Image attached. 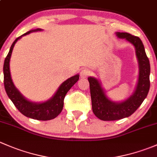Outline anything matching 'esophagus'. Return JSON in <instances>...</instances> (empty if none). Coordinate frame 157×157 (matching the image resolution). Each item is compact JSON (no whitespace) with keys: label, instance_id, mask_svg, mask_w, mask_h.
Listing matches in <instances>:
<instances>
[{"label":"esophagus","instance_id":"obj_1","mask_svg":"<svg viewBox=\"0 0 157 157\" xmlns=\"http://www.w3.org/2000/svg\"><path fill=\"white\" fill-rule=\"evenodd\" d=\"M90 74V71L87 69L82 70V71H80V77H81L82 78H86V77H87Z\"/></svg>","mask_w":157,"mask_h":157}]
</instances>
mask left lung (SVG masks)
Instances as JSON below:
<instances>
[{"label": "left lung", "instance_id": "1", "mask_svg": "<svg viewBox=\"0 0 157 157\" xmlns=\"http://www.w3.org/2000/svg\"><path fill=\"white\" fill-rule=\"evenodd\" d=\"M117 36L125 39L133 44L139 63V79L134 94L124 102L117 103L110 101L105 96L99 82L94 77H89L92 109L94 115L102 121H115L132 115L139 108L150 90V61L143 42L137 36L128 33H116Z\"/></svg>", "mask_w": 157, "mask_h": 157}]
</instances>
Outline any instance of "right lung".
Returning <instances> with one entry per match:
<instances>
[{
	"mask_svg": "<svg viewBox=\"0 0 157 157\" xmlns=\"http://www.w3.org/2000/svg\"><path fill=\"white\" fill-rule=\"evenodd\" d=\"M37 30L41 29L31 30V31L27 32L20 37L17 38L15 41L13 42L10 51H9V53L7 54V57L4 60V68H3L4 70V84L8 97L14 104L16 108L18 109L23 115L28 117V118H33V119L48 121V120L56 118L61 113L63 109V106H64V97H65L67 92L70 90V89L79 80V75L77 74V75L67 79L66 81H64L60 86L55 96L52 99H49L48 101L43 102V103L31 102L26 100L20 94V92L14 86L12 80H11L10 73V59L11 54H12L14 45L19 39H20L23 36L29 34L31 32L37 31Z\"/></svg>",
	"mask_w": 157,
	"mask_h": 157,
	"instance_id": "obj_1",
	"label": "right lung"
}]
</instances>
